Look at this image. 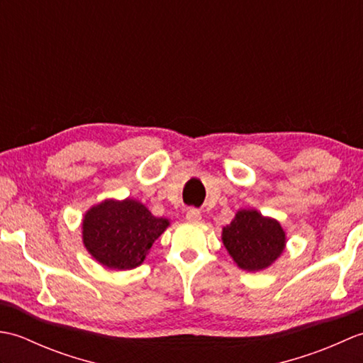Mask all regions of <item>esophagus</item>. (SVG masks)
<instances>
[{"label":"esophagus","mask_w":363,"mask_h":363,"mask_svg":"<svg viewBox=\"0 0 363 363\" xmlns=\"http://www.w3.org/2000/svg\"><path fill=\"white\" fill-rule=\"evenodd\" d=\"M186 218L191 223H199L201 221V212H199V209H196V207H190L186 213Z\"/></svg>","instance_id":"34e87169"}]
</instances>
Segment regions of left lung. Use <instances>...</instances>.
Listing matches in <instances>:
<instances>
[{
  "label": "left lung",
  "instance_id": "obj_1",
  "mask_svg": "<svg viewBox=\"0 0 363 363\" xmlns=\"http://www.w3.org/2000/svg\"><path fill=\"white\" fill-rule=\"evenodd\" d=\"M221 238L230 257L246 272L269 267L285 248L282 226L257 211H238L230 225L223 228Z\"/></svg>",
  "mask_w": 363,
  "mask_h": 363
}]
</instances>
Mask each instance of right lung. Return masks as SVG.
Segmentation results:
<instances>
[{
  "label": "right lung",
  "instance_id": "right-lung-1",
  "mask_svg": "<svg viewBox=\"0 0 363 363\" xmlns=\"http://www.w3.org/2000/svg\"><path fill=\"white\" fill-rule=\"evenodd\" d=\"M169 221L151 215L135 199L94 206L84 215L82 240L99 264L111 269H133L145 260Z\"/></svg>",
  "mask_w": 363,
  "mask_h": 363
}]
</instances>
